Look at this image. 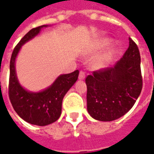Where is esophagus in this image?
<instances>
[{
  "mask_svg": "<svg viewBox=\"0 0 154 154\" xmlns=\"http://www.w3.org/2000/svg\"><path fill=\"white\" fill-rule=\"evenodd\" d=\"M85 77H86V74H85V72H84L83 71H80V72H79V76H78L79 80H84V79H85Z\"/></svg>",
  "mask_w": 154,
  "mask_h": 154,
  "instance_id": "obj_1",
  "label": "esophagus"
}]
</instances>
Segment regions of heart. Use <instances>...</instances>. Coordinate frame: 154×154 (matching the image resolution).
I'll use <instances>...</instances> for the list:
<instances>
[{"label": "heart", "mask_w": 154, "mask_h": 154, "mask_svg": "<svg viewBox=\"0 0 154 154\" xmlns=\"http://www.w3.org/2000/svg\"><path fill=\"white\" fill-rule=\"evenodd\" d=\"M110 43V39L109 38H102L100 40L97 41L96 44H94L90 48H88L85 51V54H91L96 52V51L99 50L102 48L106 47L107 45H109ZM114 55H115V51L113 49H110L103 54H101L100 56H97L94 58L93 60L91 61V67L96 69H100V68H103L106 65L110 63V62L112 60Z\"/></svg>", "instance_id": "obj_1"}]
</instances>
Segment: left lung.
<instances>
[{"instance_id": "8db88e82", "label": "left lung", "mask_w": 154, "mask_h": 154, "mask_svg": "<svg viewBox=\"0 0 154 154\" xmlns=\"http://www.w3.org/2000/svg\"><path fill=\"white\" fill-rule=\"evenodd\" d=\"M129 41L128 49L114 67L95 71L86 78L87 111L93 119H119L132 108L140 95V54L137 44L130 38Z\"/></svg>"}]
</instances>
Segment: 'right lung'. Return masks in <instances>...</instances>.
I'll return each instance as SVG.
<instances>
[{"instance_id": "obj_1", "label": "right lung", "mask_w": 154, "mask_h": 154, "mask_svg": "<svg viewBox=\"0 0 154 154\" xmlns=\"http://www.w3.org/2000/svg\"><path fill=\"white\" fill-rule=\"evenodd\" d=\"M41 25L31 30L20 39L13 50L10 62L9 97L18 116L26 122L35 125L45 126L55 122L62 113V102L64 96L77 82L79 71L63 74L57 77L50 87L39 92L25 90L20 84L15 72V58L22 45L39 34Z\"/></svg>"}]
</instances>
